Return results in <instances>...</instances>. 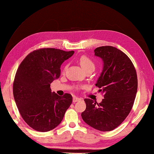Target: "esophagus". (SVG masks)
<instances>
[{
  "instance_id": "1",
  "label": "esophagus",
  "mask_w": 154,
  "mask_h": 154,
  "mask_svg": "<svg viewBox=\"0 0 154 154\" xmlns=\"http://www.w3.org/2000/svg\"><path fill=\"white\" fill-rule=\"evenodd\" d=\"M82 99L80 98V97H73V100H72V101L74 102V103H75V102H77V101H81Z\"/></svg>"
}]
</instances>
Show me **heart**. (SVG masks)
Here are the masks:
<instances>
[{
	"label": "heart",
	"instance_id": "heart-1",
	"mask_svg": "<svg viewBox=\"0 0 154 154\" xmlns=\"http://www.w3.org/2000/svg\"><path fill=\"white\" fill-rule=\"evenodd\" d=\"M79 62H80L82 67L85 71L88 69H94L95 68V65L94 62H93L91 58L86 57V56H82L80 59H79ZM67 67V66L64 67V71H66Z\"/></svg>",
	"mask_w": 154,
	"mask_h": 154
}]
</instances>
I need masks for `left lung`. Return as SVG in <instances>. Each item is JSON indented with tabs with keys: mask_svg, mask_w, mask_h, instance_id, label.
<instances>
[{
	"mask_svg": "<svg viewBox=\"0 0 154 154\" xmlns=\"http://www.w3.org/2000/svg\"><path fill=\"white\" fill-rule=\"evenodd\" d=\"M101 58L103 68L96 86L103 94L100 103L86 98L83 120L91 127L103 132L117 128L131 110L137 90L136 71L128 56L112 46H101L94 49Z\"/></svg>",
	"mask_w": 154,
	"mask_h": 154,
	"instance_id": "left-lung-1",
	"label": "left lung"
}]
</instances>
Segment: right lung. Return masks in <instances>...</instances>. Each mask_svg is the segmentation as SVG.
<instances>
[{"label":"right lung","instance_id":"obj_1","mask_svg":"<svg viewBox=\"0 0 154 154\" xmlns=\"http://www.w3.org/2000/svg\"><path fill=\"white\" fill-rule=\"evenodd\" d=\"M74 51L39 49L27 55L18 67L13 96L22 118L38 132H48L61 123L72 101L71 94L51 92V83L60 76V67Z\"/></svg>","mask_w":154,"mask_h":154}]
</instances>
